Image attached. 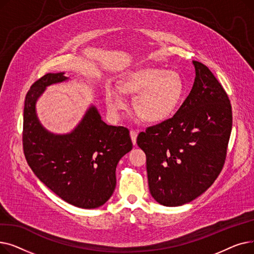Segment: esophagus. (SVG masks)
<instances>
[{
    "mask_svg": "<svg viewBox=\"0 0 254 254\" xmlns=\"http://www.w3.org/2000/svg\"><path fill=\"white\" fill-rule=\"evenodd\" d=\"M129 135H130V139H131V142L132 144H136L137 143V137H138V131L137 130H130L129 131Z\"/></svg>",
    "mask_w": 254,
    "mask_h": 254,
    "instance_id": "34e87169",
    "label": "esophagus"
}]
</instances>
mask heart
I'll return each instance as SVG.
<instances>
[{
	"label": "heart",
	"mask_w": 254,
	"mask_h": 254,
	"mask_svg": "<svg viewBox=\"0 0 254 254\" xmlns=\"http://www.w3.org/2000/svg\"><path fill=\"white\" fill-rule=\"evenodd\" d=\"M184 90V82L177 72L144 68L125 75L118 87L107 88L106 102L109 111L117 116L127 104L123 91L138 93L134 100L136 114L146 123H159L176 111Z\"/></svg>",
	"instance_id": "1"
}]
</instances>
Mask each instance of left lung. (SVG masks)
<instances>
[{
	"mask_svg": "<svg viewBox=\"0 0 254 254\" xmlns=\"http://www.w3.org/2000/svg\"><path fill=\"white\" fill-rule=\"evenodd\" d=\"M192 64L194 82L179 110L137 138L147 157L150 193L167 207L190 203L210 188L222 170L232 131L228 95L205 64Z\"/></svg>",
	"mask_w": 254,
	"mask_h": 254,
	"instance_id": "obj_1",
	"label": "left lung"
}]
</instances>
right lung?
<instances>
[{
  "label": "right lung",
  "instance_id": "right-lung-1",
  "mask_svg": "<svg viewBox=\"0 0 254 254\" xmlns=\"http://www.w3.org/2000/svg\"><path fill=\"white\" fill-rule=\"evenodd\" d=\"M64 72L48 73L31 86L23 109V151L39 180L64 202L83 209L104 205L116 186V166L132 148L129 131L108 126L90 105L66 134L46 129L36 104L47 86L68 81Z\"/></svg>",
  "mask_w": 254,
  "mask_h": 254
}]
</instances>
